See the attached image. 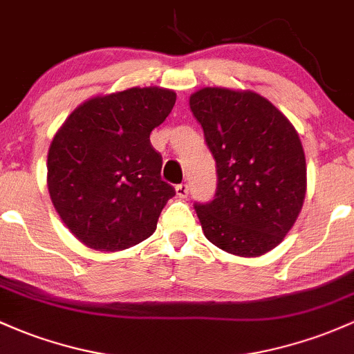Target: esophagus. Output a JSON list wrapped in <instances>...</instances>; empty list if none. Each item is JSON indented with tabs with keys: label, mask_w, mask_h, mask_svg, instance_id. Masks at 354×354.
Returning <instances> with one entry per match:
<instances>
[{
	"label": "esophagus",
	"mask_w": 354,
	"mask_h": 354,
	"mask_svg": "<svg viewBox=\"0 0 354 354\" xmlns=\"http://www.w3.org/2000/svg\"><path fill=\"white\" fill-rule=\"evenodd\" d=\"M176 194H177V197H180V199H185L189 194V185L187 184L176 185Z\"/></svg>",
	"instance_id": "1"
}]
</instances>
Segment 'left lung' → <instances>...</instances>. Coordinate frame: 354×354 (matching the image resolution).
Listing matches in <instances>:
<instances>
[{
	"label": "left lung",
	"mask_w": 354,
	"mask_h": 354,
	"mask_svg": "<svg viewBox=\"0 0 354 354\" xmlns=\"http://www.w3.org/2000/svg\"><path fill=\"white\" fill-rule=\"evenodd\" d=\"M189 106L218 174L214 199L194 206L204 234L238 257L270 252L294 226L306 197V155L297 131L253 91L204 87Z\"/></svg>",
	"instance_id": "8db88e82"
}]
</instances>
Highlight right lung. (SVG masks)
Masks as SVG:
<instances>
[{"mask_svg":"<svg viewBox=\"0 0 354 354\" xmlns=\"http://www.w3.org/2000/svg\"><path fill=\"white\" fill-rule=\"evenodd\" d=\"M176 97L163 87L91 97L55 133L48 194L64 224L89 248L120 252L157 230L176 191L162 180V155L150 133L170 115Z\"/></svg>","mask_w":354,"mask_h":354,"instance_id":"1","label":"right lung"}]
</instances>
